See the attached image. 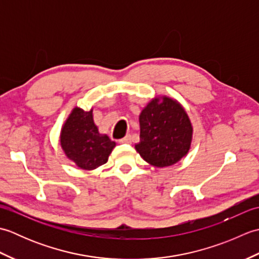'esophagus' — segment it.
<instances>
[{
    "label": "esophagus",
    "instance_id": "34e87169",
    "mask_svg": "<svg viewBox=\"0 0 259 259\" xmlns=\"http://www.w3.org/2000/svg\"><path fill=\"white\" fill-rule=\"evenodd\" d=\"M119 142H120V144H131V136L130 135H126L124 138L120 139Z\"/></svg>",
    "mask_w": 259,
    "mask_h": 259
}]
</instances>
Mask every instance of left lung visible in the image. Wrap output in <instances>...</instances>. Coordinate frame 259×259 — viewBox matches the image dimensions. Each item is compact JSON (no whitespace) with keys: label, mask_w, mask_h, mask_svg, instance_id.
Returning <instances> with one entry per match:
<instances>
[{"label":"left lung","mask_w":259,"mask_h":259,"mask_svg":"<svg viewBox=\"0 0 259 259\" xmlns=\"http://www.w3.org/2000/svg\"><path fill=\"white\" fill-rule=\"evenodd\" d=\"M139 124L140 141L135 148L151 166H172L189 152L194 128L176 99L167 96L151 99L142 109Z\"/></svg>","instance_id":"left-lung-1"}]
</instances>
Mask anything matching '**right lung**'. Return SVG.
<instances>
[{
  "mask_svg": "<svg viewBox=\"0 0 259 259\" xmlns=\"http://www.w3.org/2000/svg\"><path fill=\"white\" fill-rule=\"evenodd\" d=\"M93 109L84 111L75 107L62 125L60 144L65 156L76 166L93 170L108 161L115 142L99 133L93 121Z\"/></svg>",
  "mask_w": 259,
  "mask_h": 259,
  "instance_id": "obj_1",
  "label": "right lung"
}]
</instances>
